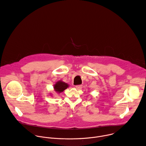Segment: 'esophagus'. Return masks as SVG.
Listing matches in <instances>:
<instances>
[{"mask_svg":"<svg viewBox=\"0 0 146 146\" xmlns=\"http://www.w3.org/2000/svg\"><path fill=\"white\" fill-rule=\"evenodd\" d=\"M76 88L77 89V90H81L82 88V86H81V85H78V86H76Z\"/></svg>","mask_w":146,"mask_h":146,"instance_id":"1","label":"esophagus"}]
</instances>
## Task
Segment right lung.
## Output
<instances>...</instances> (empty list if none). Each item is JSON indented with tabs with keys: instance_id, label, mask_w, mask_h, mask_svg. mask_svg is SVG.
Listing matches in <instances>:
<instances>
[{
	"instance_id": "add662e5",
	"label": "right lung",
	"mask_w": 146,
	"mask_h": 146,
	"mask_svg": "<svg viewBox=\"0 0 146 146\" xmlns=\"http://www.w3.org/2000/svg\"><path fill=\"white\" fill-rule=\"evenodd\" d=\"M69 87V86L68 83L62 81V80H59L54 85V90L56 93L60 94L68 88ZM50 95H51V94H50Z\"/></svg>"
}]
</instances>
